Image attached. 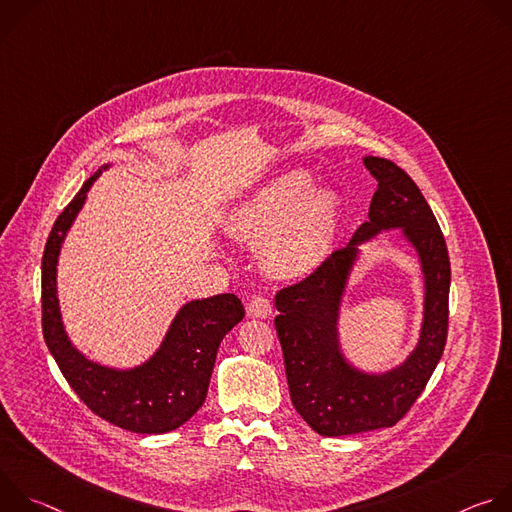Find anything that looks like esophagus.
<instances>
[{
    "mask_svg": "<svg viewBox=\"0 0 512 512\" xmlns=\"http://www.w3.org/2000/svg\"><path fill=\"white\" fill-rule=\"evenodd\" d=\"M249 314L253 318H269L273 314V308H271V302L263 296H255L251 302H249Z\"/></svg>",
    "mask_w": 512,
    "mask_h": 512,
    "instance_id": "34e87169",
    "label": "esophagus"
}]
</instances>
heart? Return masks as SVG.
<instances>
[{
  "label": "heart",
  "instance_id": "heart-1",
  "mask_svg": "<svg viewBox=\"0 0 512 512\" xmlns=\"http://www.w3.org/2000/svg\"><path fill=\"white\" fill-rule=\"evenodd\" d=\"M338 223V200L328 188H310L302 170L287 172L259 190L231 216V233L263 243L265 267L279 277L310 273L328 253Z\"/></svg>",
  "mask_w": 512,
  "mask_h": 512
}]
</instances>
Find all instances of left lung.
<instances>
[{
    "label": "left lung",
    "mask_w": 512,
    "mask_h": 512,
    "mask_svg": "<svg viewBox=\"0 0 512 512\" xmlns=\"http://www.w3.org/2000/svg\"><path fill=\"white\" fill-rule=\"evenodd\" d=\"M379 182L369 221L308 277L277 291L275 318L291 403L320 435L338 437L391 427L413 407L440 362L450 318V257L440 225L417 184L395 162L367 156ZM401 228L416 247L426 277V312L418 348L385 376L352 370L337 346V312L357 245L381 230Z\"/></svg>",
    "instance_id": "8db88e82"
}]
</instances>
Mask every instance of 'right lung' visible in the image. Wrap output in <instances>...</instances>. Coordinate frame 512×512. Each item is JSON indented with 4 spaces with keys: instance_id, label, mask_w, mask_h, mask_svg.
Returning <instances> with one entry per match:
<instances>
[{
    "instance_id": "right-lung-1",
    "label": "right lung",
    "mask_w": 512,
    "mask_h": 512,
    "mask_svg": "<svg viewBox=\"0 0 512 512\" xmlns=\"http://www.w3.org/2000/svg\"><path fill=\"white\" fill-rule=\"evenodd\" d=\"M101 172L91 176L58 214L42 255V334L60 373L101 419L133 433H166L186 423L204 403L218 346L245 316L235 294L186 304L160 350L137 369L115 371L87 360L66 338L58 298L56 263L66 231Z\"/></svg>"
}]
</instances>
